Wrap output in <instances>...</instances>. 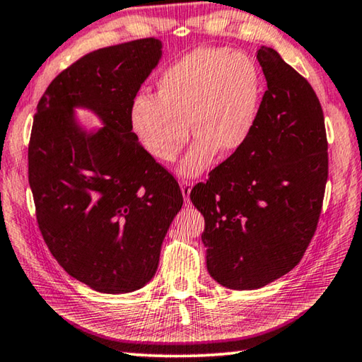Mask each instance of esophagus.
Returning <instances> with one entry per match:
<instances>
[{
    "label": "esophagus",
    "instance_id": "esophagus-1",
    "mask_svg": "<svg viewBox=\"0 0 362 362\" xmlns=\"http://www.w3.org/2000/svg\"><path fill=\"white\" fill-rule=\"evenodd\" d=\"M181 192H182V197L189 204V199H191V189H192V182L191 181H181Z\"/></svg>",
    "mask_w": 362,
    "mask_h": 362
}]
</instances>
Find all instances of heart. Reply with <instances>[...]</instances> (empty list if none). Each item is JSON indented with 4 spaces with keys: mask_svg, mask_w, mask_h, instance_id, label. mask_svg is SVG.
<instances>
[{
    "mask_svg": "<svg viewBox=\"0 0 362 362\" xmlns=\"http://www.w3.org/2000/svg\"><path fill=\"white\" fill-rule=\"evenodd\" d=\"M261 73L251 57L229 49L202 47L175 62L157 81L156 97L138 95L130 125L138 141L158 162H175L195 136L180 173L195 176L214 157L235 154L255 129Z\"/></svg>",
    "mask_w": 362,
    "mask_h": 362,
    "instance_id": "b5f03b06",
    "label": "heart"
}]
</instances>
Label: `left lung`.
<instances>
[{
    "instance_id": "obj_1",
    "label": "left lung",
    "mask_w": 362,
    "mask_h": 362,
    "mask_svg": "<svg viewBox=\"0 0 362 362\" xmlns=\"http://www.w3.org/2000/svg\"><path fill=\"white\" fill-rule=\"evenodd\" d=\"M248 141L192 189L205 218L206 269L219 284L257 289L293 270L312 242L327 181L325 116L312 86L275 49Z\"/></svg>"
}]
</instances>
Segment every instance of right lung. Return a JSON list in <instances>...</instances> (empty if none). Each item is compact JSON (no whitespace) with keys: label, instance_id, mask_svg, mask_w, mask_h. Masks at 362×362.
Masks as SVG:
<instances>
[{"label":"right lung","instance_id":"1","mask_svg":"<svg viewBox=\"0 0 362 362\" xmlns=\"http://www.w3.org/2000/svg\"><path fill=\"white\" fill-rule=\"evenodd\" d=\"M160 57L156 37L93 50L57 76L36 107L28 181L37 226L66 274L98 293L151 281L182 206L176 180L130 125L132 101ZM76 107L104 127L86 131Z\"/></svg>","mask_w":362,"mask_h":362}]
</instances>
